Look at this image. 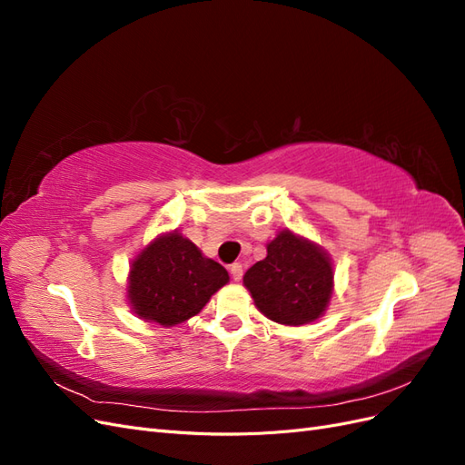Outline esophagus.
Returning <instances> with one entry per match:
<instances>
[{"label":"esophagus","instance_id":"1","mask_svg":"<svg viewBox=\"0 0 465 465\" xmlns=\"http://www.w3.org/2000/svg\"><path fill=\"white\" fill-rule=\"evenodd\" d=\"M231 275L234 281H241L242 279V263H232L231 265Z\"/></svg>","mask_w":465,"mask_h":465}]
</instances>
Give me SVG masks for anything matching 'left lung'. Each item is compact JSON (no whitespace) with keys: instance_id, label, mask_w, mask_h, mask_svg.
Wrapping results in <instances>:
<instances>
[{"instance_id":"1","label":"left lung","mask_w":465,"mask_h":465,"mask_svg":"<svg viewBox=\"0 0 465 465\" xmlns=\"http://www.w3.org/2000/svg\"><path fill=\"white\" fill-rule=\"evenodd\" d=\"M258 311L283 326H302L326 312L333 291L330 256L318 244L281 231L267 256L244 273Z\"/></svg>"}]
</instances>
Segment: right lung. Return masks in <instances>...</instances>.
<instances>
[{
	"instance_id": "add662e5",
	"label": "right lung",
	"mask_w": 465,
	"mask_h": 465,
	"mask_svg": "<svg viewBox=\"0 0 465 465\" xmlns=\"http://www.w3.org/2000/svg\"><path fill=\"white\" fill-rule=\"evenodd\" d=\"M229 273L178 231L147 244L130 267L128 301L134 312L164 328L198 314Z\"/></svg>"
}]
</instances>
